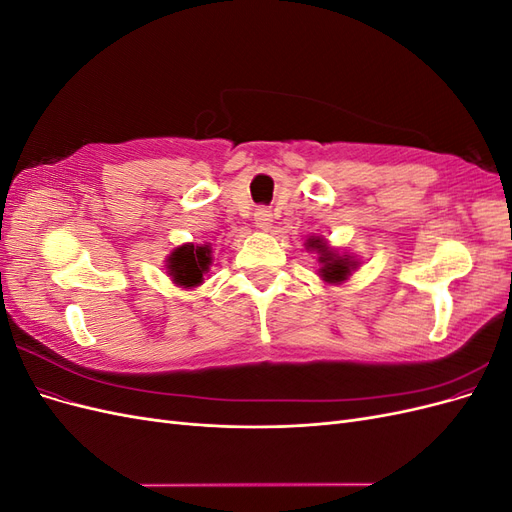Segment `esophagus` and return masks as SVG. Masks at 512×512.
Listing matches in <instances>:
<instances>
[{"mask_svg":"<svg viewBox=\"0 0 512 512\" xmlns=\"http://www.w3.org/2000/svg\"><path fill=\"white\" fill-rule=\"evenodd\" d=\"M254 220H256V226L262 228V230H271V222H273V215L267 207H260L256 209L254 213Z\"/></svg>","mask_w":512,"mask_h":512,"instance_id":"34e87169","label":"esophagus"}]
</instances>
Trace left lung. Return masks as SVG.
<instances>
[{
  "label": "left lung",
  "instance_id": "8db88e82",
  "mask_svg": "<svg viewBox=\"0 0 512 512\" xmlns=\"http://www.w3.org/2000/svg\"><path fill=\"white\" fill-rule=\"evenodd\" d=\"M309 247H314L320 254V262H322V277L327 282H344L346 277L350 275V269L354 267V262H350V258H342L333 252H329V247L324 245L320 239H309Z\"/></svg>",
  "mask_w": 512,
  "mask_h": 512
}]
</instances>
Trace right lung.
<instances>
[{
	"mask_svg": "<svg viewBox=\"0 0 512 512\" xmlns=\"http://www.w3.org/2000/svg\"><path fill=\"white\" fill-rule=\"evenodd\" d=\"M211 265V250L205 245H181L170 254L168 258V269L173 280L179 286H196L203 282V273L209 271Z\"/></svg>",
	"mask_w": 512,
	"mask_h": 512,
	"instance_id": "right-lung-1",
	"label": "right lung"
}]
</instances>
